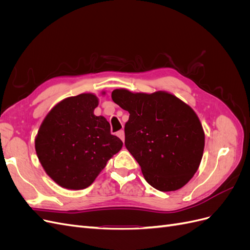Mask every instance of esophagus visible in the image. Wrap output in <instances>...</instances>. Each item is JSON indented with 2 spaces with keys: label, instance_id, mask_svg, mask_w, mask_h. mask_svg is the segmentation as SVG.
Returning <instances> with one entry per match:
<instances>
[{
  "label": "esophagus",
  "instance_id": "obj_1",
  "mask_svg": "<svg viewBox=\"0 0 250 250\" xmlns=\"http://www.w3.org/2000/svg\"><path fill=\"white\" fill-rule=\"evenodd\" d=\"M117 135H118V137H119L121 140H122L123 142L125 141V133H124V130L118 131V132H117Z\"/></svg>",
  "mask_w": 250,
  "mask_h": 250
}]
</instances>
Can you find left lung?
Returning a JSON list of instances; mask_svg holds the SVG:
<instances>
[{
  "mask_svg": "<svg viewBox=\"0 0 250 250\" xmlns=\"http://www.w3.org/2000/svg\"><path fill=\"white\" fill-rule=\"evenodd\" d=\"M112 101L129 112L125 146L139 163L147 183L162 192L176 191L201 162L204 131L195 111L166 92L131 93L121 88Z\"/></svg>",
  "mask_w": 250,
  "mask_h": 250,
  "instance_id": "obj_1",
  "label": "left lung"
}]
</instances>
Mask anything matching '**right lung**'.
I'll use <instances>...</instances> for the list:
<instances>
[{
  "instance_id": "1",
  "label": "right lung",
  "mask_w": 250,
  "mask_h": 250,
  "mask_svg": "<svg viewBox=\"0 0 250 250\" xmlns=\"http://www.w3.org/2000/svg\"><path fill=\"white\" fill-rule=\"evenodd\" d=\"M98 98L80 94L51 109L35 139L37 157L48 175L60 187L82 190L94 183L123 143L110 133L102 116L94 115Z\"/></svg>"
}]
</instances>
